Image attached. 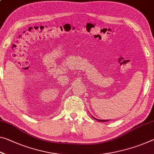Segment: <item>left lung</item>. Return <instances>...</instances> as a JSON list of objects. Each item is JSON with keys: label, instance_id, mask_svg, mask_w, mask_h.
<instances>
[{"label": "left lung", "instance_id": "left-lung-1", "mask_svg": "<svg viewBox=\"0 0 154 154\" xmlns=\"http://www.w3.org/2000/svg\"><path fill=\"white\" fill-rule=\"evenodd\" d=\"M92 118H93V119H94L95 120H97V121H101V122H106V121H109V120H100V119H95L94 117V116H92Z\"/></svg>", "mask_w": 154, "mask_h": 154}]
</instances>
